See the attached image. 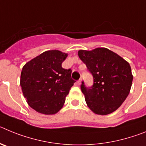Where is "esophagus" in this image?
Wrapping results in <instances>:
<instances>
[{
  "instance_id": "34e87169",
  "label": "esophagus",
  "mask_w": 146,
  "mask_h": 146,
  "mask_svg": "<svg viewBox=\"0 0 146 146\" xmlns=\"http://www.w3.org/2000/svg\"><path fill=\"white\" fill-rule=\"evenodd\" d=\"M81 81H82V79H81V78L79 80L77 81V83H78V85H80L81 84Z\"/></svg>"
}]
</instances>
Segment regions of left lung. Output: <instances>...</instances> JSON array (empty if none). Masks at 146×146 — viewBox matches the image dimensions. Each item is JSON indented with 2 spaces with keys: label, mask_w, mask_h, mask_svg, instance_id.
<instances>
[{
  "label": "left lung",
  "mask_w": 146,
  "mask_h": 146,
  "mask_svg": "<svg viewBox=\"0 0 146 146\" xmlns=\"http://www.w3.org/2000/svg\"><path fill=\"white\" fill-rule=\"evenodd\" d=\"M78 55L94 79L91 87H86L84 81L80 86L88 108L98 115L116 110L131 89L133 76L129 64L107 48L79 50Z\"/></svg>",
  "instance_id": "left-lung-1"
}]
</instances>
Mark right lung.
I'll return each mask as SVG.
<instances>
[{"mask_svg": "<svg viewBox=\"0 0 146 146\" xmlns=\"http://www.w3.org/2000/svg\"><path fill=\"white\" fill-rule=\"evenodd\" d=\"M67 54L49 50L28 62L23 68L20 86L29 106L38 113L55 114L62 108L75 80L72 70L62 68Z\"/></svg>", "mask_w": 146, "mask_h": 146, "instance_id": "right-lung-1", "label": "right lung"}]
</instances>
